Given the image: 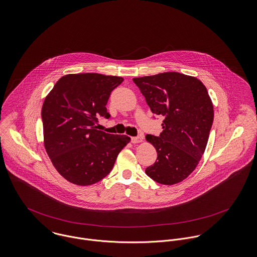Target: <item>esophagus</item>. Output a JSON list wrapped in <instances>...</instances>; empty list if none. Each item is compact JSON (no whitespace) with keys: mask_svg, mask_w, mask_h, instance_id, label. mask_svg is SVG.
Returning <instances> with one entry per match:
<instances>
[{"mask_svg":"<svg viewBox=\"0 0 257 257\" xmlns=\"http://www.w3.org/2000/svg\"><path fill=\"white\" fill-rule=\"evenodd\" d=\"M142 141H143V137H142V136H137V137H132V138H131V142L134 143V144L141 143Z\"/></svg>","mask_w":257,"mask_h":257,"instance_id":"34e87169","label":"esophagus"}]
</instances>
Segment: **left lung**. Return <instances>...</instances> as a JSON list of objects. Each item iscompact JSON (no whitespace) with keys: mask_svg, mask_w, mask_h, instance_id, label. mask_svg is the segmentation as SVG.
Listing matches in <instances>:
<instances>
[{"mask_svg":"<svg viewBox=\"0 0 257 257\" xmlns=\"http://www.w3.org/2000/svg\"><path fill=\"white\" fill-rule=\"evenodd\" d=\"M133 81L151 111L164 117L162 133L146 136L158 157L145 173L159 184H178L193 173L205 153L213 121L211 99L201 80L179 72Z\"/></svg>","mask_w":257,"mask_h":257,"instance_id":"left-lung-1","label":"left lung"}]
</instances>
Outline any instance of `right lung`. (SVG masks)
<instances>
[{
  "label": "right lung",
  "mask_w": 257,
  "mask_h": 257,
  "mask_svg": "<svg viewBox=\"0 0 257 257\" xmlns=\"http://www.w3.org/2000/svg\"><path fill=\"white\" fill-rule=\"evenodd\" d=\"M120 76L66 74L47 95L43 108L44 144L56 171L77 186L93 185L112 170L126 135L97 130L98 117L109 118L106 104L121 84Z\"/></svg>",
  "instance_id": "obj_1"
}]
</instances>
